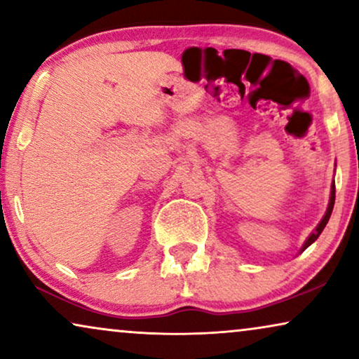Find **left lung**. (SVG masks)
<instances>
[{"label":"left lung","instance_id":"obj_1","mask_svg":"<svg viewBox=\"0 0 359 359\" xmlns=\"http://www.w3.org/2000/svg\"><path fill=\"white\" fill-rule=\"evenodd\" d=\"M333 204H335V183L332 184V191H330V201H328V208H327V210H325V214H323V217H322L320 222H318V225H317V227H316V230H313V232H312V233L309 235V237H307L306 242H304L302 248H301V253H302L304 250H306L307 247H311V245H312L313 242H316V240L318 238V235H320V233L323 232V229H325V225H327V222H328V219H330V215H332Z\"/></svg>","mask_w":359,"mask_h":359}]
</instances>
